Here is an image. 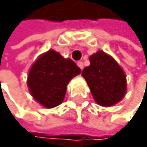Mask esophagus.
<instances>
[{
    "label": "esophagus",
    "instance_id": "1",
    "mask_svg": "<svg viewBox=\"0 0 147 147\" xmlns=\"http://www.w3.org/2000/svg\"><path fill=\"white\" fill-rule=\"evenodd\" d=\"M77 64H78V66L80 67V68H81L82 70L84 69V63H83V62H78Z\"/></svg>",
    "mask_w": 147,
    "mask_h": 147
}]
</instances>
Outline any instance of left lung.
Masks as SVG:
<instances>
[{
    "label": "left lung",
    "instance_id": "obj_1",
    "mask_svg": "<svg viewBox=\"0 0 147 147\" xmlns=\"http://www.w3.org/2000/svg\"><path fill=\"white\" fill-rule=\"evenodd\" d=\"M90 65L84 67L85 79L95 102L102 106H112L126 93V76L116 61L104 51L89 58Z\"/></svg>",
    "mask_w": 147,
    "mask_h": 147
}]
</instances>
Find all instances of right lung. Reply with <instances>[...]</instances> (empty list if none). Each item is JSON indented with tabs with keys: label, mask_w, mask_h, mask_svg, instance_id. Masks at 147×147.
<instances>
[{
	"label": "right lung",
	"mask_w": 147,
	"mask_h": 147,
	"mask_svg": "<svg viewBox=\"0 0 147 147\" xmlns=\"http://www.w3.org/2000/svg\"><path fill=\"white\" fill-rule=\"evenodd\" d=\"M80 73V67L71 59H64L51 49L32 64L27 86L34 100L46 108H52L62 104L69 81Z\"/></svg>",
	"instance_id": "obj_1"
}]
</instances>
